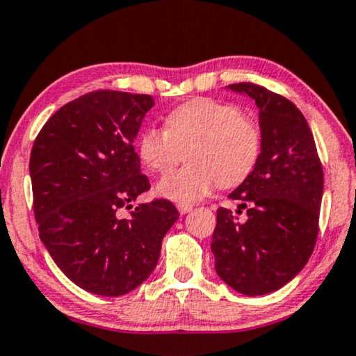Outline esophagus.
<instances>
[{"mask_svg":"<svg viewBox=\"0 0 356 356\" xmlns=\"http://www.w3.org/2000/svg\"><path fill=\"white\" fill-rule=\"evenodd\" d=\"M177 209H179V211H181L182 215H186V213H188V211L192 210V205H188V204H179Z\"/></svg>","mask_w":356,"mask_h":356,"instance_id":"obj_1","label":"esophagus"}]
</instances>
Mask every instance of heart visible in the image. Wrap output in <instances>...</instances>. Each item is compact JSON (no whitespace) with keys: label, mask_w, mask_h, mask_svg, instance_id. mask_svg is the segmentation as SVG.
Wrapping results in <instances>:
<instances>
[{"label":"heart","mask_w":356,"mask_h":356,"mask_svg":"<svg viewBox=\"0 0 356 356\" xmlns=\"http://www.w3.org/2000/svg\"><path fill=\"white\" fill-rule=\"evenodd\" d=\"M261 128L230 102L197 98L182 103L165 118V128L146 126L139 134V157L147 169L169 172L157 193L179 204H195L215 187H236L253 174L261 156Z\"/></svg>","instance_id":"obj_1"}]
</instances>
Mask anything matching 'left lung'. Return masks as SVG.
Returning a JSON list of instances; mask_svg holds the SVG:
<instances>
[{"label": "left lung", "mask_w": 356, "mask_h": 356, "mask_svg": "<svg viewBox=\"0 0 356 356\" xmlns=\"http://www.w3.org/2000/svg\"><path fill=\"white\" fill-rule=\"evenodd\" d=\"M259 108L261 156L230 199L246 222L220 207L211 236L215 271L245 296L281 289L312 254L318 233L323 170L304 115L286 97L251 82L228 85Z\"/></svg>", "instance_id": "1"}]
</instances>
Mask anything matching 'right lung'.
<instances>
[{
	"label": "right lung",
	"mask_w": 356,
	"mask_h": 356,
	"mask_svg": "<svg viewBox=\"0 0 356 356\" xmlns=\"http://www.w3.org/2000/svg\"><path fill=\"white\" fill-rule=\"evenodd\" d=\"M152 106L151 95L90 92L56 111L31 151L40 241L60 271L92 294L118 298L145 282L179 218L165 199L119 217L151 187L133 141Z\"/></svg>",
	"instance_id": "right-lung-1"
}]
</instances>
